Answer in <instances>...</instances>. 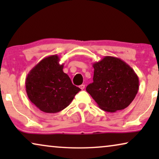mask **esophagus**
<instances>
[{
	"mask_svg": "<svg viewBox=\"0 0 159 159\" xmlns=\"http://www.w3.org/2000/svg\"><path fill=\"white\" fill-rule=\"evenodd\" d=\"M84 87H85V85H84V84H81V85L80 86V89H81V90H84Z\"/></svg>",
	"mask_w": 159,
	"mask_h": 159,
	"instance_id": "obj_1",
	"label": "esophagus"
}]
</instances>
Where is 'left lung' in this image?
Returning <instances> with one entry per match:
<instances>
[{"label": "left lung", "mask_w": 159, "mask_h": 159, "mask_svg": "<svg viewBox=\"0 0 159 159\" xmlns=\"http://www.w3.org/2000/svg\"><path fill=\"white\" fill-rule=\"evenodd\" d=\"M93 66V82L86 90L99 108L110 113L127 108L139 89V78L133 69L114 56H105Z\"/></svg>", "instance_id": "obj_1"}]
</instances>
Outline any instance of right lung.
<instances>
[{"label": "right lung", "instance_id": "obj_1", "mask_svg": "<svg viewBox=\"0 0 159 159\" xmlns=\"http://www.w3.org/2000/svg\"><path fill=\"white\" fill-rule=\"evenodd\" d=\"M57 55L47 56L32 68L25 81L26 92L32 103L45 113L59 112L66 108L80 92L63 71Z\"/></svg>", "mask_w": 159, "mask_h": 159}]
</instances>
